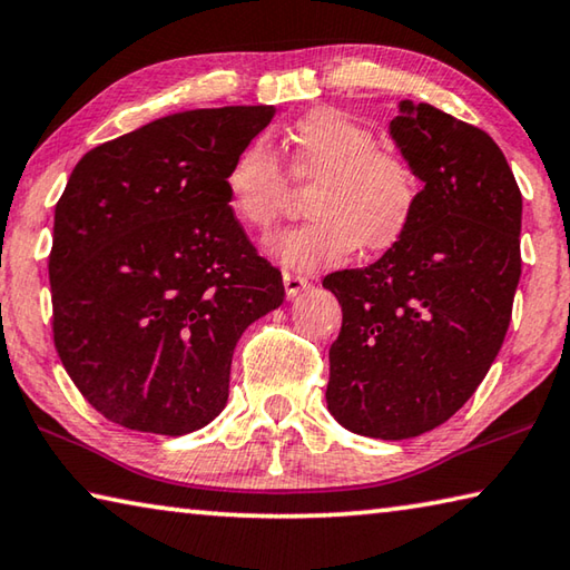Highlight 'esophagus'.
<instances>
[{
	"mask_svg": "<svg viewBox=\"0 0 570 570\" xmlns=\"http://www.w3.org/2000/svg\"><path fill=\"white\" fill-rule=\"evenodd\" d=\"M308 286V278L302 274H294V272H284V288H286V296L294 298L304 292Z\"/></svg>",
	"mask_w": 570,
	"mask_h": 570,
	"instance_id": "34e87169",
	"label": "esophagus"
}]
</instances>
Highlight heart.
I'll return each instance as SVG.
<instances>
[{
    "mask_svg": "<svg viewBox=\"0 0 570 570\" xmlns=\"http://www.w3.org/2000/svg\"><path fill=\"white\" fill-rule=\"evenodd\" d=\"M288 170L314 178L306 190V224L268 236L266 248L294 268L344 262L360 246L390 250L407 236L417 216L422 186L414 168L392 150L377 148V132L334 108L298 118L286 132ZM228 206L240 224L266 230L282 216L286 176L264 138L250 140L226 173Z\"/></svg>",
    "mask_w": 570,
    "mask_h": 570,
    "instance_id": "1",
    "label": "heart"
}]
</instances>
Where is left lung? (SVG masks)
<instances>
[{"label": "left lung", "instance_id": "8db88e82", "mask_svg": "<svg viewBox=\"0 0 570 570\" xmlns=\"http://www.w3.org/2000/svg\"><path fill=\"white\" fill-rule=\"evenodd\" d=\"M390 135L424 183L414 224L364 268L324 278L340 298L326 404L364 438L435 430L485 380L520 282L523 198L485 130L400 102Z\"/></svg>", "mask_w": 570, "mask_h": 570}]
</instances>
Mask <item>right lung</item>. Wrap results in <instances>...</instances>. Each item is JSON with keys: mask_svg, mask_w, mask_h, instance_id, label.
<instances>
[{"mask_svg": "<svg viewBox=\"0 0 570 570\" xmlns=\"http://www.w3.org/2000/svg\"><path fill=\"white\" fill-rule=\"evenodd\" d=\"M272 105L186 110L85 153L55 206L52 334L102 417L188 435L228 400L248 324L284 302L228 206L230 163Z\"/></svg>", "mask_w": 570, "mask_h": 570, "instance_id": "right-lung-1", "label": "right lung"}]
</instances>
